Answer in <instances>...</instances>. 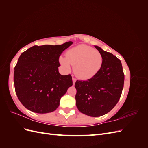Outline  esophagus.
<instances>
[{
    "label": "esophagus",
    "mask_w": 148,
    "mask_h": 148,
    "mask_svg": "<svg viewBox=\"0 0 148 148\" xmlns=\"http://www.w3.org/2000/svg\"><path fill=\"white\" fill-rule=\"evenodd\" d=\"M72 80H73V84H75L76 81H77V79H76L75 78H72Z\"/></svg>",
    "instance_id": "obj_1"
}]
</instances>
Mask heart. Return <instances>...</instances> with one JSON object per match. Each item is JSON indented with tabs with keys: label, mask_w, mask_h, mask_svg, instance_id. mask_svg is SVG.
Here are the masks:
<instances>
[{
	"label": "heart",
	"mask_w": 148,
	"mask_h": 148,
	"mask_svg": "<svg viewBox=\"0 0 148 148\" xmlns=\"http://www.w3.org/2000/svg\"><path fill=\"white\" fill-rule=\"evenodd\" d=\"M59 62L67 70L75 66V73L78 77L87 80L95 77L99 72L103 64L101 53L87 45H79L66 52V57L60 56Z\"/></svg>",
	"instance_id": "1"
}]
</instances>
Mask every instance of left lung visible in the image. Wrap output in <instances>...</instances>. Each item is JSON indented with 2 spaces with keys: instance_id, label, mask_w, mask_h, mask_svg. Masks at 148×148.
<instances>
[{
  "instance_id": "obj_1",
  "label": "left lung",
  "mask_w": 148,
  "mask_h": 148,
  "mask_svg": "<svg viewBox=\"0 0 148 148\" xmlns=\"http://www.w3.org/2000/svg\"><path fill=\"white\" fill-rule=\"evenodd\" d=\"M95 47L103 57L102 66L95 77L77 80L76 105L79 111L90 117L107 114L119 102L123 88L124 73L121 61L112 53Z\"/></svg>"
}]
</instances>
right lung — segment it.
I'll return each mask as SVG.
<instances>
[{
	"label": "right lung",
	"instance_id": "1",
	"mask_svg": "<svg viewBox=\"0 0 148 148\" xmlns=\"http://www.w3.org/2000/svg\"><path fill=\"white\" fill-rule=\"evenodd\" d=\"M34 46L20 55L14 69L16 96L26 109L38 114L56 110L61 97L72 86L71 75H62L59 57L72 44Z\"/></svg>",
	"mask_w": 148,
	"mask_h": 148
}]
</instances>
